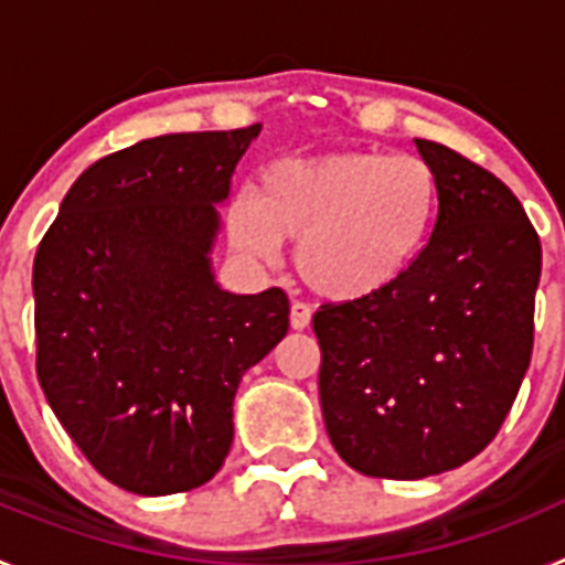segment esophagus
Masks as SVG:
<instances>
[{
    "mask_svg": "<svg viewBox=\"0 0 565 565\" xmlns=\"http://www.w3.org/2000/svg\"><path fill=\"white\" fill-rule=\"evenodd\" d=\"M311 306H306V302H294L291 306V328L294 331H306L308 326H311Z\"/></svg>",
    "mask_w": 565,
    "mask_h": 565,
    "instance_id": "obj_1",
    "label": "esophagus"
}]
</instances>
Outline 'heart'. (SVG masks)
<instances>
[{
  "label": "heart",
  "instance_id": "b5f03b06",
  "mask_svg": "<svg viewBox=\"0 0 565 565\" xmlns=\"http://www.w3.org/2000/svg\"><path fill=\"white\" fill-rule=\"evenodd\" d=\"M438 178L418 154L328 152L274 161L228 201L232 246L271 263L297 239V271L319 297L351 302L393 286L427 243Z\"/></svg>",
  "mask_w": 565,
  "mask_h": 565
}]
</instances>
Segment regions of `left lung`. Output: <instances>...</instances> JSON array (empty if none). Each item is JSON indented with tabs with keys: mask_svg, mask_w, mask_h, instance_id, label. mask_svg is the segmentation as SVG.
<instances>
[{
	"mask_svg": "<svg viewBox=\"0 0 565 565\" xmlns=\"http://www.w3.org/2000/svg\"><path fill=\"white\" fill-rule=\"evenodd\" d=\"M438 178L427 246L384 291L313 313L319 402L342 461L418 481L501 430L535 342L541 237L503 181L416 138Z\"/></svg>",
	"mask_w": 565,
	"mask_h": 565,
	"instance_id": "8db88e82",
	"label": "left lung"
}]
</instances>
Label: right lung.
Listing matches in <instances>:
<instances>
[{
  "label": "right lung",
  "mask_w": 565,
  "mask_h": 565,
  "mask_svg": "<svg viewBox=\"0 0 565 565\" xmlns=\"http://www.w3.org/2000/svg\"><path fill=\"white\" fill-rule=\"evenodd\" d=\"M259 124L138 141L82 172L33 259L36 373L93 467L135 495L212 481L248 367L288 333L282 288L228 294L209 252Z\"/></svg>",
  "instance_id": "add662e5"
}]
</instances>
